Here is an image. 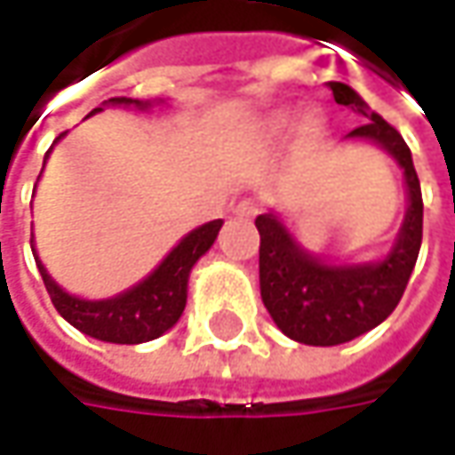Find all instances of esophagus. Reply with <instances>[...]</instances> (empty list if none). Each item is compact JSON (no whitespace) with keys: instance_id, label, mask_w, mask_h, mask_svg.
<instances>
[{"instance_id":"esophagus-1","label":"esophagus","mask_w":455,"mask_h":455,"mask_svg":"<svg viewBox=\"0 0 455 455\" xmlns=\"http://www.w3.org/2000/svg\"><path fill=\"white\" fill-rule=\"evenodd\" d=\"M259 211H262V204H259L257 198H244L239 206L234 208V213L242 216V219H251V216H257Z\"/></svg>"}]
</instances>
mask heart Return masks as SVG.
Here are the masks:
<instances>
[{
  "label": "heart",
  "mask_w": 455,
  "mask_h": 455,
  "mask_svg": "<svg viewBox=\"0 0 455 455\" xmlns=\"http://www.w3.org/2000/svg\"><path fill=\"white\" fill-rule=\"evenodd\" d=\"M280 127H285V116L275 122V129ZM321 132H323V127H321V122L315 116H307L306 122H303V127H300V134H303V140H307V142H315L321 137Z\"/></svg>",
  "instance_id": "b5f03b06"
}]
</instances>
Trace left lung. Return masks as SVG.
<instances>
[{
	"label": "left lung",
	"instance_id": "left-lung-1",
	"mask_svg": "<svg viewBox=\"0 0 455 455\" xmlns=\"http://www.w3.org/2000/svg\"><path fill=\"white\" fill-rule=\"evenodd\" d=\"M328 86L336 104L366 119L344 140L377 142L405 170L410 206L385 259L351 267L323 265L295 244L277 216H257L262 303L285 336L307 346L346 344L379 326L400 303L423 244V193L403 134L346 84L331 81Z\"/></svg>",
	"mask_w": 455,
	"mask_h": 455
}]
</instances>
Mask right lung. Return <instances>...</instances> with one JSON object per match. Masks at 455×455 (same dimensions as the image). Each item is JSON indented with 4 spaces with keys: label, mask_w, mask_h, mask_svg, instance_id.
I'll return each instance as SVG.
<instances>
[{
    "label": "right lung",
    "mask_w": 455,
    "mask_h": 455,
    "mask_svg": "<svg viewBox=\"0 0 455 455\" xmlns=\"http://www.w3.org/2000/svg\"><path fill=\"white\" fill-rule=\"evenodd\" d=\"M109 104H127V107L134 104L142 109L148 107V104H142L137 99H127V96L109 99ZM96 111H101V107L91 114H96ZM63 134L66 132H60V137ZM48 155H45V160H48ZM221 224L224 221L216 219V221H208L196 231H190L148 280H142L140 285H134L116 298H109V300H81L76 295H68L63 287L55 285V280L45 272L43 262L37 259V251H32V254H35L37 269L43 275V283L48 287L52 306L70 326L78 328L81 333H86L91 339L109 341V344H145V341L163 336L183 315L186 298H188L190 269L216 242Z\"/></svg>",
    "instance_id": "right-lung-1"
}]
</instances>
